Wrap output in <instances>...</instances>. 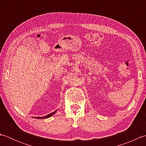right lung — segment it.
<instances>
[{
    "instance_id": "obj_1",
    "label": "right lung",
    "mask_w": 146,
    "mask_h": 146,
    "mask_svg": "<svg viewBox=\"0 0 146 146\" xmlns=\"http://www.w3.org/2000/svg\"><path fill=\"white\" fill-rule=\"evenodd\" d=\"M56 112V111H53V112H52L51 113H49V114H48V115H46V116H43V117H35V119H47V118H49V117H51L52 115H54Z\"/></svg>"
}]
</instances>
